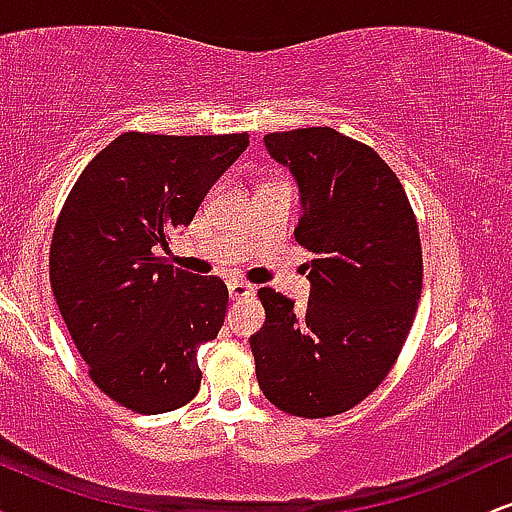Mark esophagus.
I'll return each mask as SVG.
<instances>
[{
  "mask_svg": "<svg viewBox=\"0 0 512 512\" xmlns=\"http://www.w3.org/2000/svg\"><path fill=\"white\" fill-rule=\"evenodd\" d=\"M252 293H255V286L248 284V281H240V279L228 281V296H231V301H240V298L252 296Z\"/></svg>",
  "mask_w": 512,
  "mask_h": 512,
  "instance_id": "esophagus-1",
  "label": "esophagus"
}]
</instances>
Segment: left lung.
Wrapping results in <instances>:
<instances>
[{"label": "left lung", "mask_w": 512, "mask_h": 512, "mask_svg": "<svg viewBox=\"0 0 512 512\" xmlns=\"http://www.w3.org/2000/svg\"><path fill=\"white\" fill-rule=\"evenodd\" d=\"M264 146L301 190L310 298L296 310L284 293L257 291L267 315L250 337L257 383L276 409L325 419L363 402L407 342L424 276L419 223L368 144L305 127L267 134Z\"/></svg>", "instance_id": "obj_1"}]
</instances>
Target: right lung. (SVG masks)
<instances>
[{"mask_svg": "<svg viewBox=\"0 0 512 512\" xmlns=\"http://www.w3.org/2000/svg\"><path fill=\"white\" fill-rule=\"evenodd\" d=\"M250 134L125 132L81 170L50 243V286L88 375L134 414H166L202 383L197 349L216 337L228 289L156 255L190 226Z\"/></svg>", "mask_w": 512, "mask_h": 512, "instance_id": "add662e5", "label": "right lung"}]
</instances>
